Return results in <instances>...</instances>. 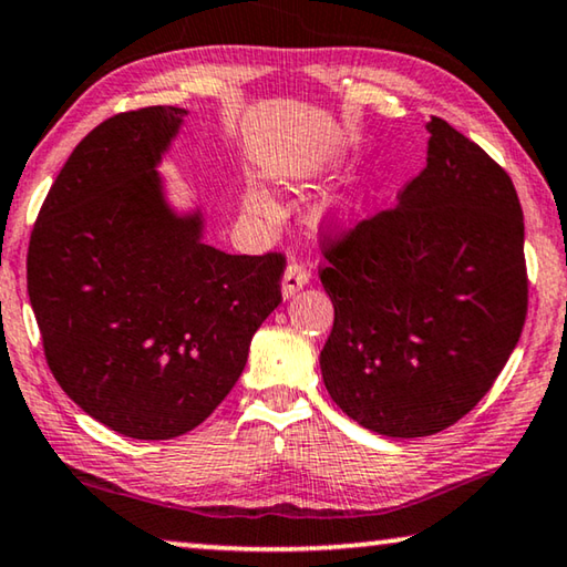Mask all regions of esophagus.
Masks as SVG:
<instances>
[{"instance_id": "34e87169", "label": "esophagus", "mask_w": 567, "mask_h": 567, "mask_svg": "<svg viewBox=\"0 0 567 567\" xmlns=\"http://www.w3.org/2000/svg\"><path fill=\"white\" fill-rule=\"evenodd\" d=\"M308 282H310V269L300 262H290L282 275V298H292V295L302 290Z\"/></svg>"}]
</instances>
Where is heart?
I'll return each instance as SVG.
<instances>
[{"mask_svg":"<svg viewBox=\"0 0 567 567\" xmlns=\"http://www.w3.org/2000/svg\"><path fill=\"white\" fill-rule=\"evenodd\" d=\"M247 206H249V212L262 214V217H272L275 214L272 199H269L265 192H259V188H251V192L247 194Z\"/></svg>","mask_w":567,"mask_h":567,"instance_id":"1","label":"heart"}]
</instances>
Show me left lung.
<instances>
[{"label": "left lung", "mask_w": 567, "mask_h": 567, "mask_svg": "<svg viewBox=\"0 0 567 567\" xmlns=\"http://www.w3.org/2000/svg\"><path fill=\"white\" fill-rule=\"evenodd\" d=\"M393 209L322 239L336 320L320 353L330 399L383 436L416 439L470 413L527 316L525 221L507 171L442 118Z\"/></svg>", "instance_id": "1"}]
</instances>
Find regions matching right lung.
<instances>
[{
  "instance_id": "1",
  "label": "right lung",
  "mask_w": 567,
  "mask_h": 567,
  "mask_svg": "<svg viewBox=\"0 0 567 567\" xmlns=\"http://www.w3.org/2000/svg\"><path fill=\"white\" fill-rule=\"evenodd\" d=\"M188 111L141 107L78 143L34 221L27 292L44 358L87 416L131 439L182 436L235 389L282 302L285 257L227 255L176 214L156 171Z\"/></svg>"
}]
</instances>
